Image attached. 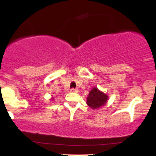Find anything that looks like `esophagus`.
Instances as JSON below:
<instances>
[{
	"label": "esophagus",
	"instance_id": "obj_1",
	"mask_svg": "<svg viewBox=\"0 0 156 156\" xmlns=\"http://www.w3.org/2000/svg\"><path fill=\"white\" fill-rule=\"evenodd\" d=\"M78 89H74V88H73V89H70V92H74V93H76V92H78Z\"/></svg>",
	"mask_w": 156,
	"mask_h": 156
}]
</instances>
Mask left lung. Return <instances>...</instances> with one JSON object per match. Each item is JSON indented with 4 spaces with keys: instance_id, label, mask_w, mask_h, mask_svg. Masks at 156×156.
<instances>
[{
    "instance_id": "obj_1",
    "label": "left lung",
    "mask_w": 156,
    "mask_h": 156,
    "mask_svg": "<svg viewBox=\"0 0 156 156\" xmlns=\"http://www.w3.org/2000/svg\"><path fill=\"white\" fill-rule=\"evenodd\" d=\"M108 101V96L94 87L89 92L87 98V105L93 109L101 108Z\"/></svg>"
}]
</instances>
